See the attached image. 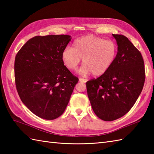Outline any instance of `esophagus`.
I'll return each mask as SVG.
<instances>
[{"mask_svg": "<svg viewBox=\"0 0 154 154\" xmlns=\"http://www.w3.org/2000/svg\"><path fill=\"white\" fill-rule=\"evenodd\" d=\"M79 81H81V82L86 83L87 81V79H83V78H79Z\"/></svg>", "mask_w": 154, "mask_h": 154, "instance_id": "esophagus-1", "label": "esophagus"}]
</instances>
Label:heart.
I'll return each mask as SVG.
<instances>
[{
  "label": "heart",
  "mask_w": 154,
  "mask_h": 154,
  "mask_svg": "<svg viewBox=\"0 0 154 154\" xmlns=\"http://www.w3.org/2000/svg\"><path fill=\"white\" fill-rule=\"evenodd\" d=\"M117 53L118 46L114 42L88 35L77 39L73 48H65L61 59L68 69L74 71L83 58V65L79 73L82 75L92 73L94 76H100L112 66Z\"/></svg>",
  "instance_id": "obj_1"
}]
</instances>
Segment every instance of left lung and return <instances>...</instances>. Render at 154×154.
I'll list each match as a JSON object with an SVG mask.
<instances>
[{"label": "left lung", "instance_id": "1", "mask_svg": "<svg viewBox=\"0 0 154 154\" xmlns=\"http://www.w3.org/2000/svg\"><path fill=\"white\" fill-rule=\"evenodd\" d=\"M112 35L118 45L115 61L105 73L86 83L94 112L104 121L119 119L132 109L142 92L146 77L140 51L124 35Z\"/></svg>", "mask_w": 154, "mask_h": 154}]
</instances>
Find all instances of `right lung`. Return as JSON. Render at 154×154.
I'll list each match as a JSON object with an SVG mask.
<instances>
[{
  "label": "right lung",
  "mask_w": 154,
  "mask_h": 154,
  "mask_svg": "<svg viewBox=\"0 0 154 154\" xmlns=\"http://www.w3.org/2000/svg\"><path fill=\"white\" fill-rule=\"evenodd\" d=\"M68 35L30 39L14 61L16 87L22 102L35 115L54 120L63 113L79 79L65 66L61 54Z\"/></svg>",
  "instance_id": "add662e5"
}]
</instances>
